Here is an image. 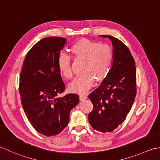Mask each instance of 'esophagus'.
I'll return each mask as SVG.
<instances>
[{
	"label": "esophagus",
	"instance_id": "34e87169",
	"mask_svg": "<svg viewBox=\"0 0 160 160\" xmlns=\"http://www.w3.org/2000/svg\"><path fill=\"white\" fill-rule=\"evenodd\" d=\"M87 99V96L86 95H84V94H81L79 96V99L80 100H84Z\"/></svg>",
	"mask_w": 160,
	"mask_h": 160
}]
</instances>
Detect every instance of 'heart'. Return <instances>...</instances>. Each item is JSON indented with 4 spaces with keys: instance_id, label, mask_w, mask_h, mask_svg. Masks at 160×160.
<instances>
[{
    "instance_id": "b5f03b06",
    "label": "heart",
    "mask_w": 160,
    "mask_h": 160,
    "mask_svg": "<svg viewBox=\"0 0 160 160\" xmlns=\"http://www.w3.org/2000/svg\"><path fill=\"white\" fill-rule=\"evenodd\" d=\"M70 51L72 58L83 61L81 68L82 74L69 85L71 92H86L93 86L94 80L101 82L108 75L113 60V51L110 45L81 38L72 45ZM57 66L65 79L72 77L70 56L61 54L57 59Z\"/></svg>"
}]
</instances>
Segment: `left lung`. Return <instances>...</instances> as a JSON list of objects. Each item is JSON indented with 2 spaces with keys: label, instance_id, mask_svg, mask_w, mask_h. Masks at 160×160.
<instances>
[{
  "label": "left lung",
  "instance_id": "left-lung-1",
  "mask_svg": "<svg viewBox=\"0 0 160 160\" xmlns=\"http://www.w3.org/2000/svg\"><path fill=\"white\" fill-rule=\"evenodd\" d=\"M112 41L113 63L108 75L88 97L93 109L89 123L97 131L112 132L124 121L136 94L135 62L128 47L119 39L102 35Z\"/></svg>",
  "mask_w": 160,
  "mask_h": 160
}]
</instances>
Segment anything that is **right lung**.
<instances>
[{
  "label": "right lung",
  "mask_w": 160,
  "mask_h": 160,
  "mask_svg": "<svg viewBox=\"0 0 160 160\" xmlns=\"http://www.w3.org/2000/svg\"><path fill=\"white\" fill-rule=\"evenodd\" d=\"M66 38L41 39L26 55L20 74L19 94L28 119L41 134L57 135L68 124L70 110L79 102V95L58 97L66 86L57 66Z\"/></svg>",
  "instance_id": "1"
}]
</instances>
